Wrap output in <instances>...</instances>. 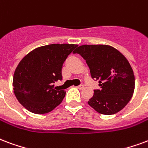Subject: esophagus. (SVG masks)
<instances>
[{"label":"esophagus","mask_w":148,"mask_h":148,"mask_svg":"<svg viewBox=\"0 0 148 148\" xmlns=\"http://www.w3.org/2000/svg\"><path fill=\"white\" fill-rule=\"evenodd\" d=\"M77 88H79V89H82V88H84V85H83L82 84H81V85H79L77 86Z\"/></svg>","instance_id":"esophagus-1"}]
</instances>
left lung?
Masks as SVG:
<instances>
[{"label": "left lung", "mask_w": 148, "mask_h": 148, "mask_svg": "<svg viewBox=\"0 0 148 148\" xmlns=\"http://www.w3.org/2000/svg\"><path fill=\"white\" fill-rule=\"evenodd\" d=\"M86 61L92 78L99 81L88 103L97 112L110 115L119 112L131 99L135 77L129 61L121 52L109 45H85L73 52Z\"/></svg>", "instance_id": "left-lung-1"}]
</instances>
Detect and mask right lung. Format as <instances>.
<instances>
[{"label":"right lung","mask_w":148,"mask_h":148,"mask_svg":"<svg viewBox=\"0 0 148 148\" xmlns=\"http://www.w3.org/2000/svg\"><path fill=\"white\" fill-rule=\"evenodd\" d=\"M77 45L52 44L39 47L18 63L13 77L14 92L24 108L34 114H46L61 103L64 90H56L53 83L63 79L65 60Z\"/></svg>","instance_id":"add662e5"}]
</instances>
